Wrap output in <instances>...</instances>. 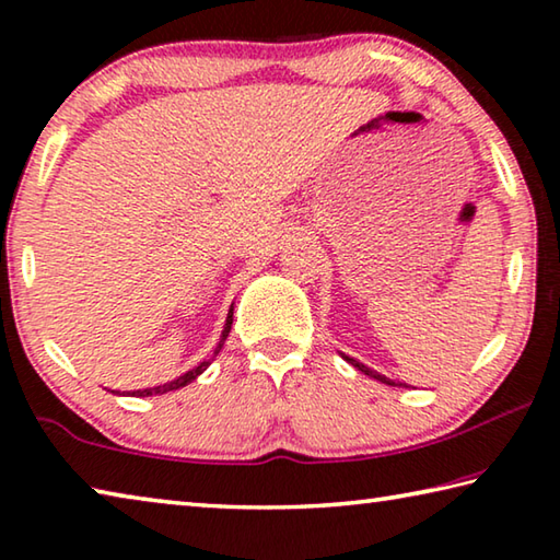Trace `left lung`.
Listing matches in <instances>:
<instances>
[{"mask_svg": "<svg viewBox=\"0 0 560 560\" xmlns=\"http://www.w3.org/2000/svg\"><path fill=\"white\" fill-rule=\"evenodd\" d=\"M340 355H343V353H340ZM346 360H348V363L350 365H353V368H358V371L360 373H365V375H371V377H375V381H381V383H385V385H397V383H393L390 381V377H385V375H381V373H375V371H371V368H368V365H363V363H358V360L355 358H350V355H343ZM402 385V383H400Z\"/></svg>", "mask_w": 560, "mask_h": 560, "instance_id": "left-lung-1", "label": "left lung"}]
</instances>
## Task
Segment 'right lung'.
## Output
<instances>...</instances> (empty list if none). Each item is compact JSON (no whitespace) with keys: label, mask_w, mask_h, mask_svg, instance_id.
<instances>
[{"label":"right lung","mask_w":560,"mask_h":560,"mask_svg":"<svg viewBox=\"0 0 560 560\" xmlns=\"http://www.w3.org/2000/svg\"><path fill=\"white\" fill-rule=\"evenodd\" d=\"M232 314H234V306L230 308V314H226V324H224V330H222L220 343H217V348H214V355L220 353L222 346H224V340H226V336H230V328H232ZM210 363H212V360H202L200 365L192 368V371H187L185 375L175 377V381L163 383V385H155V387H145V390H132L130 395H132V397H150V395H165V393H170V390H179V387H185L187 383H192L197 375H202V373L207 371V368H210ZM110 393H116V395H118V390H110Z\"/></svg>","instance_id":"obj_1"}]
</instances>
